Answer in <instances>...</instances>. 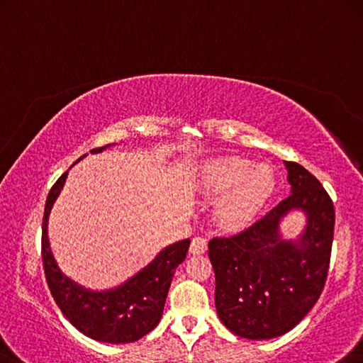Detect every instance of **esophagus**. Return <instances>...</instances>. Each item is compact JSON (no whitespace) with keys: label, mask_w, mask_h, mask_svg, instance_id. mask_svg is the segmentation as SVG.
I'll use <instances>...</instances> for the list:
<instances>
[{"label":"esophagus","mask_w":363,"mask_h":363,"mask_svg":"<svg viewBox=\"0 0 363 363\" xmlns=\"http://www.w3.org/2000/svg\"><path fill=\"white\" fill-rule=\"evenodd\" d=\"M206 249H208L206 239L197 235V238L192 239V244H191V249H189V252H191L192 255H202V254H205Z\"/></svg>","instance_id":"esophagus-1"}]
</instances>
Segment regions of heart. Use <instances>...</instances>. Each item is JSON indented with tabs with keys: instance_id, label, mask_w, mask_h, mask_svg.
<instances>
[{
	"instance_id": "b5f03b06",
	"label": "heart",
	"mask_w": 363,
	"mask_h": 363,
	"mask_svg": "<svg viewBox=\"0 0 363 363\" xmlns=\"http://www.w3.org/2000/svg\"><path fill=\"white\" fill-rule=\"evenodd\" d=\"M200 189L208 197H220L215 218L220 226L239 231L249 224L269 199L274 179L264 164L252 166L240 157L210 160L200 172Z\"/></svg>"
}]
</instances>
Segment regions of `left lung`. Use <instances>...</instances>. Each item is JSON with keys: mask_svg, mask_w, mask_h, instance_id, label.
<instances>
[{"mask_svg": "<svg viewBox=\"0 0 363 363\" xmlns=\"http://www.w3.org/2000/svg\"><path fill=\"white\" fill-rule=\"evenodd\" d=\"M291 195L233 235L215 238L208 257L215 269L220 320L245 339L286 335L318 301L330 267L335 208L320 181L303 166L284 161ZM294 211L306 216L297 240H284L280 223Z\"/></svg>", "mask_w": 363, "mask_h": 363, "instance_id": "8db88e82", "label": "left lung"}]
</instances>
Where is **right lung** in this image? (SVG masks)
<instances>
[{"instance_id": "1", "label": "right lung", "mask_w": 363, "mask_h": 363, "mask_svg": "<svg viewBox=\"0 0 363 363\" xmlns=\"http://www.w3.org/2000/svg\"><path fill=\"white\" fill-rule=\"evenodd\" d=\"M111 145L113 143L94 148L90 153H101ZM85 157L87 155L77 161ZM67 172L51 187L43 213L42 258L51 294L61 312L82 335L109 344L139 341L161 320L172 276L186 258L191 239L164 247L147 267L130 276L123 284L105 291L87 289L66 276L57 267L48 239V216L57 195L65 187Z\"/></svg>"}]
</instances>
